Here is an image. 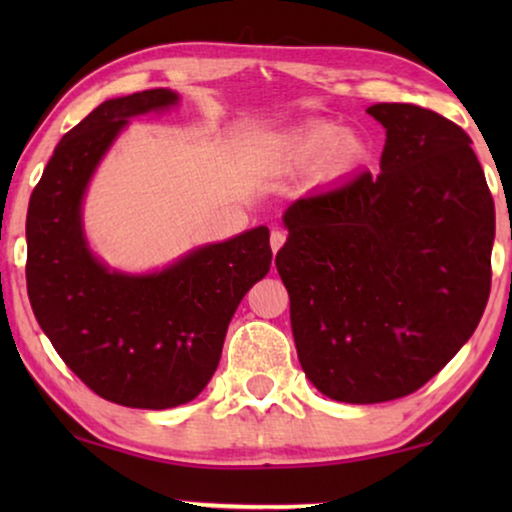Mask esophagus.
Returning a JSON list of instances; mask_svg holds the SVG:
<instances>
[{
  "instance_id": "1",
  "label": "esophagus",
  "mask_w": 512,
  "mask_h": 512,
  "mask_svg": "<svg viewBox=\"0 0 512 512\" xmlns=\"http://www.w3.org/2000/svg\"><path fill=\"white\" fill-rule=\"evenodd\" d=\"M286 242V235H284V230H272V235H270V247H272V254H277L279 249H282V244Z\"/></svg>"
}]
</instances>
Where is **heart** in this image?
Returning a JSON list of instances; mask_svg holds the SVG:
<instances>
[{"label":"heart","instance_id":"b5f03b06","mask_svg":"<svg viewBox=\"0 0 512 512\" xmlns=\"http://www.w3.org/2000/svg\"><path fill=\"white\" fill-rule=\"evenodd\" d=\"M366 156V142L345 132L335 123H310L277 139L268 151V163L275 170H307L321 165L324 177H342L352 172Z\"/></svg>","mask_w":512,"mask_h":512}]
</instances>
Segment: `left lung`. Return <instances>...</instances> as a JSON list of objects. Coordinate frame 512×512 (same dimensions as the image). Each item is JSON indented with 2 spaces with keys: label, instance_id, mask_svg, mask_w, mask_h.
Returning a JSON list of instances; mask_svg holds the SVG:
<instances>
[{
  "label": "left lung",
  "instance_id": "left-lung-1",
  "mask_svg": "<svg viewBox=\"0 0 512 512\" xmlns=\"http://www.w3.org/2000/svg\"><path fill=\"white\" fill-rule=\"evenodd\" d=\"M366 111L387 130L382 172L293 202L275 258L307 380L359 405L412 394L466 345L489 298L494 244L471 137L415 104Z\"/></svg>",
  "mask_w": 512,
  "mask_h": 512
}]
</instances>
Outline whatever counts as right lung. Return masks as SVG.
<instances>
[{"label": "right lung", "mask_w": 512, "mask_h": 512, "mask_svg": "<svg viewBox=\"0 0 512 512\" xmlns=\"http://www.w3.org/2000/svg\"><path fill=\"white\" fill-rule=\"evenodd\" d=\"M179 102L153 88L102 102L55 146L27 209V296L55 352L97 396L125 408L193 401L219 366L230 319L268 275L265 226L205 244L149 275L109 270L83 233V195L130 118Z\"/></svg>", "instance_id": "add662e5"}]
</instances>
